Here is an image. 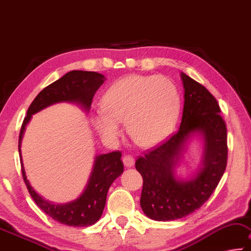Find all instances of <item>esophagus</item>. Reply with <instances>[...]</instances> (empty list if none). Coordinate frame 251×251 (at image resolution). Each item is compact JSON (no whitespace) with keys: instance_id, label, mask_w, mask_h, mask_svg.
Masks as SVG:
<instances>
[{"instance_id":"obj_1","label":"esophagus","mask_w":251,"mask_h":251,"mask_svg":"<svg viewBox=\"0 0 251 251\" xmlns=\"http://www.w3.org/2000/svg\"><path fill=\"white\" fill-rule=\"evenodd\" d=\"M123 163H125L126 167H132L134 164V158L130 154H126L123 157Z\"/></svg>"}]
</instances>
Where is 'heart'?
<instances>
[{"instance_id":"heart-1","label":"heart","mask_w":251,"mask_h":251,"mask_svg":"<svg viewBox=\"0 0 251 251\" xmlns=\"http://www.w3.org/2000/svg\"><path fill=\"white\" fill-rule=\"evenodd\" d=\"M101 112L94 114V128L106 141L121 133L126 122L131 139L140 147H153L174 129L180 111V96L174 82L164 76L130 75L106 90Z\"/></svg>"}]
</instances>
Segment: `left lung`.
Here are the masks:
<instances>
[{
	"label": "left lung",
	"instance_id": "obj_1",
	"mask_svg": "<svg viewBox=\"0 0 251 251\" xmlns=\"http://www.w3.org/2000/svg\"><path fill=\"white\" fill-rule=\"evenodd\" d=\"M184 104L180 128L161 145L135 161L143 179L140 204L157 221L180 219L199 209L210 198L227 167V126L216 98L199 82L181 73ZM197 130L205 135L204 168L194 179L176 182L173 167L182 147Z\"/></svg>",
	"mask_w": 251,
	"mask_h": 251
}]
</instances>
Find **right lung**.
I'll use <instances>...</instances> for the list:
<instances>
[{"instance_id":"add662e5","label":"right lung","mask_w":251,"mask_h":251,"mask_svg":"<svg viewBox=\"0 0 251 251\" xmlns=\"http://www.w3.org/2000/svg\"><path fill=\"white\" fill-rule=\"evenodd\" d=\"M105 77L98 72L75 71L68 72L59 80L44 88L32 101L24 118L19 135V152L21 154V140L25 126L30 121L32 114L39 112L47 106L56 102H76L89 109L94 94L104 82ZM120 151L98 155L94 163L92 175L85 190L79 198L65 204H55L44 200L28 183L21 160V171L25 186L33 200L40 209L56 220L57 223L73 226V227H88L100 219L105 206L106 194L112 182L123 172V162Z\"/></svg>"}]
</instances>
